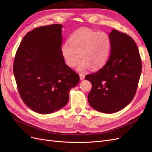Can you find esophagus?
Here are the masks:
<instances>
[{
  "label": "esophagus",
  "instance_id": "1",
  "mask_svg": "<svg viewBox=\"0 0 152 152\" xmlns=\"http://www.w3.org/2000/svg\"><path fill=\"white\" fill-rule=\"evenodd\" d=\"M80 77L81 80H84V77H85V75L83 73H80Z\"/></svg>",
  "mask_w": 152,
  "mask_h": 152
}]
</instances>
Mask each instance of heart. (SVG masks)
<instances>
[{"instance_id": "heart-1", "label": "heart", "mask_w": 152, "mask_h": 152, "mask_svg": "<svg viewBox=\"0 0 152 152\" xmlns=\"http://www.w3.org/2000/svg\"><path fill=\"white\" fill-rule=\"evenodd\" d=\"M66 63L69 67L77 66L80 71L86 69H98L108 60L111 51V40L104 31H93L89 28H81L75 31L69 38V43L61 48ZM80 56H79V55Z\"/></svg>"}]
</instances>
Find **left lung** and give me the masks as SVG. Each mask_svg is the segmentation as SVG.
I'll return each instance as SVG.
<instances>
[{"instance_id":"8db88e82","label":"left lung","mask_w":152,"mask_h":152,"mask_svg":"<svg viewBox=\"0 0 152 152\" xmlns=\"http://www.w3.org/2000/svg\"><path fill=\"white\" fill-rule=\"evenodd\" d=\"M109 36L111 51L107 63L85 77L92 84L89 104L106 114L119 111L132 101L142 72L141 58L134 39L114 29Z\"/></svg>"}]
</instances>
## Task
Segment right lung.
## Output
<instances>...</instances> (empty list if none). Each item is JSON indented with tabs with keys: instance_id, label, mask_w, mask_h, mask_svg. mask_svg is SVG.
Segmentation results:
<instances>
[{
	"instance_id": "right-lung-1",
	"label": "right lung",
	"mask_w": 152,
	"mask_h": 152,
	"mask_svg": "<svg viewBox=\"0 0 152 152\" xmlns=\"http://www.w3.org/2000/svg\"><path fill=\"white\" fill-rule=\"evenodd\" d=\"M61 24L42 26L28 32L17 50L14 74L19 94L39 114L60 109L80 76L66 64L62 55Z\"/></svg>"
}]
</instances>
